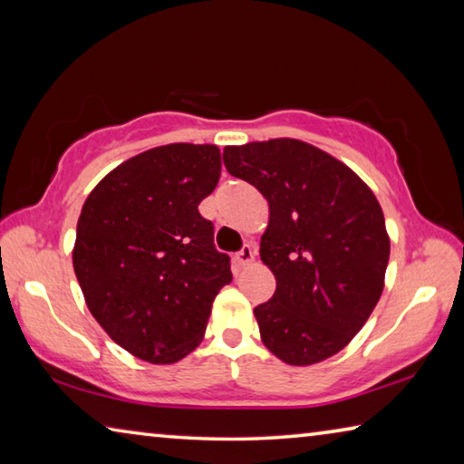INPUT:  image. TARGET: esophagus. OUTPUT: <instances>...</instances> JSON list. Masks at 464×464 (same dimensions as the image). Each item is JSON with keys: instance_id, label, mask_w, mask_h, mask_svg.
Instances as JSON below:
<instances>
[{"instance_id": "obj_1", "label": "esophagus", "mask_w": 464, "mask_h": 464, "mask_svg": "<svg viewBox=\"0 0 464 464\" xmlns=\"http://www.w3.org/2000/svg\"><path fill=\"white\" fill-rule=\"evenodd\" d=\"M254 256H256V251H254V247L249 246V243H246V246H243L237 254H235V264L237 266H247V264H251L254 262Z\"/></svg>"}]
</instances>
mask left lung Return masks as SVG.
Listing matches in <instances>:
<instances>
[{"label": "left lung", "mask_w": 464, "mask_h": 464, "mask_svg": "<svg viewBox=\"0 0 464 464\" xmlns=\"http://www.w3.org/2000/svg\"><path fill=\"white\" fill-rule=\"evenodd\" d=\"M223 161L270 207L260 256L276 290L254 309L264 345L293 366L337 354L382 293L391 243L379 200L348 166L296 139L225 147Z\"/></svg>", "instance_id": "left-lung-1"}]
</instances>
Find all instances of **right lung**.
Wrapping results in <instances>:
<instances>
[{
  "label": "right lung",
  "mask_w": 464,
  "mask_h": 464,
  "mask_svg": "<svg viewBox=\"0 0 464 464\" xmlns=\"http://www.w3.org/2000/svg\"><path fill=\"white\" fill-rule=\"evenodd\" d=\"M221 178L215 145L171 143L130 157L85 200L73 270L98 324L132 356L171 364L202 342L233 280L198 204Z\"/></svg>",
  "instance_id": "right-lung-1"
}]
</instances>
